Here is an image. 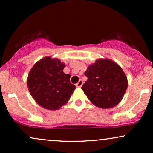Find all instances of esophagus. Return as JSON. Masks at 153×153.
<instances>
[{
  "instance_id": "obj_1",
  "label": "esophagus",
  "mask_w": 153,
  "mask_h": 153,
  "mask_svg": "<svg viewBox=\"0 0 153 153\" xmlns=\"http://www.w3.org/2000/svg\"><path fill=\"white\" fill-rule=\"evenodd\" d=\"M82 83H83V82H82V80H79V81L78 82V83L75 84V85H76V87H81L82 85Z\"/></svg>"
}]
</instances>
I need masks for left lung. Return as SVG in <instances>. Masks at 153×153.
Listing matches in <instances>:
<instances>
[{
	"label": "left lung",
	"instance_id": "left-lung-1",
	"mask_svg": "<svg viewBox=\"0 0 153 153\" xmlns=\"http://www.w3.org/2000/svg\"><path fill=\"white\" fill-rule=\"evenodd\" d=\"M88 80L82 89L95 106L110 108L117 106L125 94L127 79L122 68L109 59H100L85 72Z\"/></svg>",
	"mask_w": 153,
	"mask_h": 153
}]
</instances>
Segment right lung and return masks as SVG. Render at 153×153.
Masks as SVG:
<instances>
[{
  "label": "right lung",
  "mask_w": 153,
  "mask_h": 153,
  "mask_svg": "<svg viewBox=\"0 0 153 153\" xmlns=\"http://www.w3.org/2000/svg\"><path fill=\"white\" fill-rule=\"evenodd\" d=\"M65 65L58 59L47 57L40 59L29 72L27 85L36 102L49 110L59 109L69 101L75 85L65 74Z\"/></svg>",
  "instance_id": "add662e5"
}]
</instances>
